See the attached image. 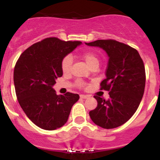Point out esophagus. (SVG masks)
Wrapping results in <instances>:
<instances>
[{
    "mask_svg": "<svg viewBox=\"0 0 160 160\" xmlns=\"http://www.w3.org/2000/svg\"><path fill=\"white\" fill-rule=\"evenodd\" d=\"M80 98H83V99H85V98H87L88 97H89V95H80Z\"/></svg>",
    "mask_w": 160,
    "mask_h": 160,
    "instance_id": "1",
    "label": "esophagus"
}]
</instances>
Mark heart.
<instances>
[{
    "mask_svg": "<svg viewBox=\"0 0 160 160\" xmlns=\"http://www.w3.org/2000/svg\"><path fill=\"white\" fill-rule=\"evenodd\" d=\"M81 58L85 61L86 65L89 68H92L93 67H98L99 65V58L98 56L93 52H87L83 53L81 56ZM71 65H72V58L70 56H65V58L62 59L61 68L62 71L64 73H68L71 71ZM77 85L79 86H86V83L84 82L81 81V80H78L77 81Z\"/></svg>",
    "mask_w": 160,
    "mask_h": 160,
    "instance_id": "obj_1",
    "label": "heart"
}]
</instances>
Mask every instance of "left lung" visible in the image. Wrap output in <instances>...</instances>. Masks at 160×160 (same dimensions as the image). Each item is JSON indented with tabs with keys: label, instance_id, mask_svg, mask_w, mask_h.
Segmentation results:
<instances>
[{
	"label": "left lung",
	"instance_id": "8db88e82",
	"mask_svg": "<svg viewBox=\"0 0 160 160\" xmlns=\"http://www.w3.org/2000/svg\"><path fill=\"white\" fill-rule=\"evenodd\" d=\"M86 44L103 49L109 57L106 78L100 85L101 90L109 92L110 98L95 95L98 105L89 116L100 127L117 128L127 122L140 104L146 80L144 62L136 49L117 40H98Z\"/></svg>",
	"mask_w": 160,
	"mask_h": 160
}]
</instances>
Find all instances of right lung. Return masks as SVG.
Wrapping results in <instances>:
<instances>
[{
  "mask_svg": "<svg viewBox=\"0 0 160 160\" xmlns=\"http://www.w3.org/2000/svg\"><path fill=\"white\" fill-rule=\"evenodd\" d=\"M80 41L48 38L25 49L16 62L13 81L18 102L27 117L38 127L55 130L68 119L78 94L56 95L52 86L62 76V61Z\"/></svg>",
  "mask_w": 160,
  "mask_h": 160,
  "instance_id": "1",
  "label": "right lung"
}]
</instances>
